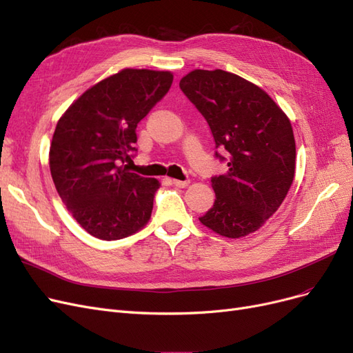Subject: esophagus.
<instances>
[{
  "label": "esophagus",
  "instance_id": "obj_1",
  "mask_svg": "<svg viewBox=\"0 0 353 353\" xmlns=\"http://www.w3.org/2000/svg\"><path fill=\"white\" fill-rule=\"evenodd\" d=\"M172 183L176 188H186V186H189V180H172Z\"/></svg>",
  "mask_w": 353,
  "mask_h": 353
}]
</instances>
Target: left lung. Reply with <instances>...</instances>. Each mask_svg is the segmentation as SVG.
<instances>
[{
  "instance_id": "left-lung-1",
  "label": "left lung",
  "mask_w": 353,
  "mask_h": 353,
  "mask_svg": "<svg viewBox=\"0 0 353 353\" xmlns=\"http://www.w3.org/2000/svg\"><path fill=\"white\" fill-rule=\"evenodd\" d=\"M180 90L205 117L215 157L227 161V174L211 179L214 206L201 223L228 239L244 237L278 211L295 173L291 122L269 94L223 70H194Z\"/></svg>"
}]
</instances>
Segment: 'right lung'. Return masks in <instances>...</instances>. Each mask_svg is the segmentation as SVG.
Here are the masks:
<instances>
[{
    "label": "right lung",
    "mask_w": 353,
    "mask_h": 353,
    "mask_svg": "<svg viewBox=\"0 0 353 353\" xmlns=\"http://www.w3.org/2000/svg\"><path fill=\"white\" fill-rule=\"evenodd\" d=\"M172 83L168 71L122 70L88 88L57 123L52 180L77 223L96 239L121 240L150 221L159 180L121 164L134 157L138 123Z\"/></svg>",
    "instance_id": "right-lung-1"
}]
</instances>
